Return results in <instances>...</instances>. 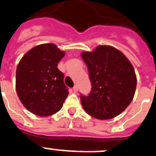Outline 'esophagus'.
I'll use <instances>...</instances> for the list:
<instances>
[{
    "instance_id": "obj_1",
    "label": "esophagus",
    "mask_w": 156,
    "mask_h": 156,
    "mask_svg": "<svg viewBox=\"0 0 156 156\" xmlns=\"http://www.w3.org/2000/svg\"><path fill=\"white\" fill-rule=\"evenodd\" d=\"M72 90H73L74 93H77V92H78V86L75 85V87H74L73 88H72Z\"/></svg>"
}]
</instances>
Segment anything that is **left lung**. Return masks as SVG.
<instances>
[{
  "label": "left lung",
  "mask_w": 156,
  "mask_h": 156,
  "mask_svg": "<svg viewBox=\"0 0 156 156\" xmlns=\"http://www.w3.org/2000/svg\"><path fill=\"white\" fill-rule=\"evenodd\" d=\"M81 55L92 86L87 96L80 95L84 111L100 120L118 116L135 94L136 76L132 64L120 51L109 46H99Z\"/></svg>",
  "instance_id": "1"
}]
</instances>
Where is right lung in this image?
Listing matches in <instances>:
<instances>
[{
  "label": "right lung",
  "instance_id": "right-lung-1",
  "mask_svg": "<svg viewBox=\"0 0 156 156\" xmlns=\"http://www.w3.org/2000/svg\"><path fill=\"white\" fill-rule=\"evenodd\" d=\"M65 52L55 45L35 46L23 55L16 73V90L24 107L40 116L61 110L69 94L64 74L57 68Z\"/></svg>",
  "mask_w": 156,
  "mask_h": 156
}]
</instances>
